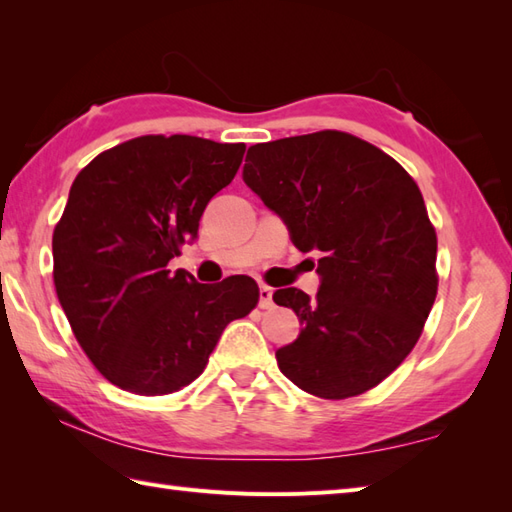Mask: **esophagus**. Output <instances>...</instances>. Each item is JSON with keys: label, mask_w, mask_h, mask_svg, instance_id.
<instances>
[{"label": "esophagus", "mask_w": 512, "mask_h": 512, "mask_svg": "<svg viewBox=\"0 0 512 512\" xmlns=\"http://www.w3.org/2000/svg\"><path fill=\"white\" fill-rule=\"evenodd\" d=\"M273 306H275V303H273V288L259 286V308L270 310Z\"/></svg>", "instance_id": "34e87169"}]
</instances>
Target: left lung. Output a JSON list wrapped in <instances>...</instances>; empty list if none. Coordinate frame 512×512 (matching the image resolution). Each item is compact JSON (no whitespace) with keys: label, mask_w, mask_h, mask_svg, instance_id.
I'll list each match as a JSON object with an SVG mask.
<instances>
[{"label":"left lung","mask_w":512,"mask_h":512,"mask_svg":"<svg viewBox=\"0 0 512 512\" xmlns=\"http://www.w3.org/2000/svg\"><path fill=\"white\" fill-rule=\"evenodd\" d=\"M244 182L301 253L319 255L317 297L273 295L303 325L275 354L281 372L325 400L383 383L418 343L438 295V237L416 180L367 140L323 129L250 147Z\"/></svg>","instance_id":"left-lung-1"}]
</instances>
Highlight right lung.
Returning a JSON list of instances; mask_svg holds the SVG:
<instances>
[{
  "mask_svg": "<svg viewBox=\"0 0 512 512\" xmlns=\"http://www.w3.org/2000/svg\"><path fill=\"white\" fill-rule=\"evenodd\" d=\"M244 151L184 134L138 136L74 178L52 233L54 290L81 350L112 385L138 396L187 387L226 325L257 306L255 279L209 286L169 270Z\"/></svg>",
  "mask_w": 512,
  "mask_h": 512,
  "instance_id": "right-lung-1",
  "label": "right lung"
}]
</instances>
